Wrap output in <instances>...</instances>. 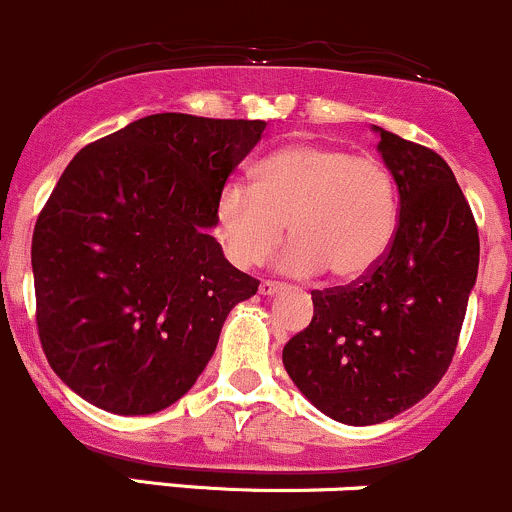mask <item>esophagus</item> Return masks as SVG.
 <instances>
[{"instance_id":"34e87169","label":"esophagus","mask_w":512,"mask_h":512,"mask_svg":"<svg viewBox=\"0 0 512 512\" xmlns=\"http://www.w3.org/2000/svg\"><path fill=\"white\" fill-rule=\"evenodd\" d=\"M284 289V284L279 282H270V279H265V282L260 284V294L262 297H274V294H279Z\"/></svg>"}]
</instances>
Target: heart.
<instances>
[{"label":"heart","mask_w":512,"mask_h":512,"mask_svg":"<svg viewBox=\"0 0 512 512\" xmlns=\"http://www.w3.org/2000/svg\"><path fill=\"white\" fill-rule=\"evenodd\" d=\"M287 223L294 240L277 257L284 274L368 277L400 225L395 176L373 154L297 142L267 154L252 169V186L233 179L215 198L213 233L238 267L265 262Z\"/></svg>","instance_id":"b5f03b06"}]
</instances>
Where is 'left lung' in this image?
I'll return each instance as SVG.
<instances>
[{
  "mask_svg": "<svg viewBox=\"0 0 512 512\" xmlns=\"http://www.w3.org/2000/svg\"><path fill=\"white\" fill-rule=\"evenodd\" d=\"M373 129L400 193L395 242L368 277L311 292L314 319L282 351L301 395L353 427L392 419L437 387L478 274L476 220L449 164Z\"/></svg>",
  "mask_w": 512,
  "mask_h": 512,
  "instance_id": "8db88e82",
  "label": "left lung"
}]
</instances>
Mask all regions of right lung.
<instances>
[{"mask_svg": "<svg viewBox=\"0 0 512 512\" xmlns=\"http://www.w3.org/2000/svg\"><path fill=\"white\" fill-rule=\"evenodd\" d=\"M262 120L161 112L75 154L31 240L53 373L100 410L152 414L191 390L230 309L260 282L211 235L220 188Z\"/></svg>", "mask_w": 512, "mask_h": 512, "instance_id": "right-lung-1", "label": "right lung"}]
</instances>
